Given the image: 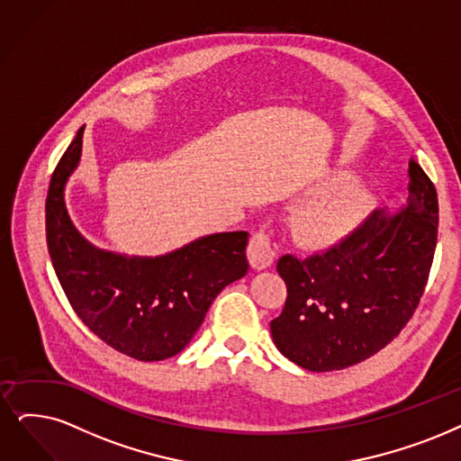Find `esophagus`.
<instances>
[{"mask_svg":"<svg viewBox=\"0 0 461 461\" xmlns=\"http://www.w3.org/2000/svg\"><path fill=\"white\" fill-rule=\"evenodd\" d=\"M276 248L267 232H257L251 236L248 246V259L255 270H265L274 263Z\"/></svg>","mask_w":461,"mask_h":461,"instance_id":"obj_1","label":"esophagus"}]
</instances>
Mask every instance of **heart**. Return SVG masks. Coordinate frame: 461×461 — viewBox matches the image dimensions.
Returning a JSON list of instances; mask_svg holds the SVG:
<instances>
[{"instance_id": "b5f03b06", "label": "heart", "mask_w": 461, "mask_h": 461, "mask_svg": "<svg viewBox=\"0 0 461 461\" xmlns=\"http://www.w3.org/2000/svg\"><path fill=\"white\" fill-rule=\"evenodd\" d=\"M373 194L354 172L339 170L327 179V189L306 198L291 215L294 242L310 251L344 246L363 229L373 212Z\"/></svg>"}]
</instances>
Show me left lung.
<instances>
[{"label": "left lung", "instance_id": "obj_1", "mask_svg": "<svg viewBox=\"0 0 461 461\" xmlns=\"http://www.w3.org/2000/svg\"><path fill=\"white\" fill-rule=\"evenodd\" d=\"M407 177V202L373 212L344 246L278 261L287 301L270 333L276 348L303 369L340 371L371 357L414 314L433 263L438 202L412 158Z\"/></svg>", "mask_w": 461, "mask_h": 461}]
</instances>
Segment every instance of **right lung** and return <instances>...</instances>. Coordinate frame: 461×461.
I'll use <instances>...</instances> for the list:
<instances>
[{
  "label": "right lung",
  "instance_id": "obj_1",
  "mask_svg": "<svg viewBox=\"0 0 461 461\" xmlns=\"http://www.w3.org/2000/svg\"><path fill=\"white\" fill-rule=\"evenodd\" d=\"M83 131L52 174L45 204L47 246L66 297L81 321L117 352L138 361L179 354L217 294L248 274V232H213L174 251L140 257L88 242L66 208Z\"/></svg>",
  "mask_w": 461,
  "mask_h": 461
}]
</instances>
